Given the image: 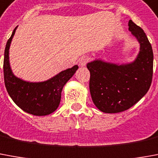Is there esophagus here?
I'll list each match as a JSON object with an SVG mask.
<instances>
[{
    "mask_svg": "<svg viewBox=\"0 0 158 158\" xmlns=\"http://www.w3.org/2000/svg\"><path fill=\"white\" fill-rule=\"evenodd\" d=\"M89 60V56H82V57H81V58L79 59V65H80L81 67H84V66L88 64Z\"/></svg>",
    "mask_w": 158,
    "mask_h": 158,
    "instance_id": "1",
    "label": "esophagus"
}]
</instances>
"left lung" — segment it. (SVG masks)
Segmentation results:
<instances>
[{
	"mask_svg": "<svg viewBox=\"0 0 158 158\" xmlns=\"http://www.w3.org/2000/svg\"><path fill=\"white\" fill-rule=\"evenodd\" d=\"M129 31L140 44L136 59L117 64L95 59L87 64L90 72L89 90L94 104L106 114L129 109L145 95L153 75V52L143 30L131 19Z\"/></svg>",
	"mask_w": 158,
	"mask_h": 158,
	"instance_id": "obj_1",
	"label": "left lung"
}]
</instances>
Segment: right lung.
Segmentation results:
<instances>
[{"label": "right lung", "mask_w": 158, "mask_h": 158, "mask_svg": "<svg viewBox=\"0 0 158 158\" xmlns=\"http://www.w3.org/2000/svg\"><path fill=\"white\" fill-rule=\"evenodd\" d=\"M16 29L17 27L7 40L4 52L3 72L6 91L23 111L36 116L48 115L58 107L63 88L76 73L78 66L74 65L47 81L40 82H30L15 77L9 63V48Z\"/></svg>", "instance_id": "obj_1"}]
</instances>
